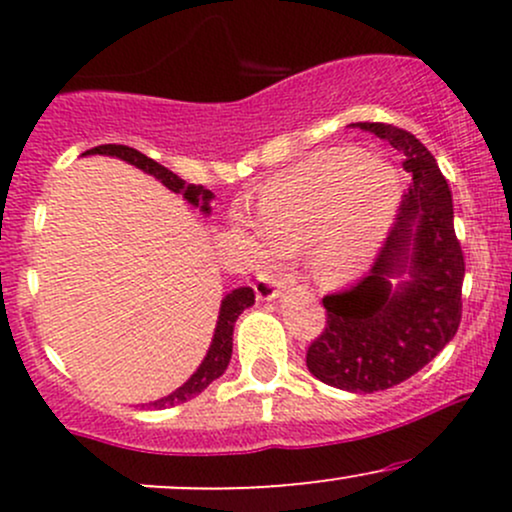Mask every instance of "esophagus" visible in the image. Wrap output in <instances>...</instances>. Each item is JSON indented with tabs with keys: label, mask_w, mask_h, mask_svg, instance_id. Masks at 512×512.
<instances>
[{
	"label": "esophagus",
	"mask_w": 512,
	"mask_h": 512,
	"mask_svg": "<svg viewBox=\"0 0 512 512\" xmlns=\"http://www.w3.org/2000/svg\"><path fill=\"white\" fill-rule=\"evenodd\" d=\"M255 293H257V301H276V298L284 293V284L272 279V276L262 274L255 284Z\"/></svg>",
	"instance_id": "1"
}]
</instances>
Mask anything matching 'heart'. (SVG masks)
Masks as SVG:
<instances>
[{
	"label": "heart",
	"mask_w": 512,
	"mask_h": 512,
	"mask_svg": "<svg viewBox=\"0 0 512 512\" xmlns=\"http://www.w3.org/2000/svg\"><path fill=\"white\" fill-rule=\"evenodd\" d=\"M402 195V175L392 163L361 151H322L262 190L252 228L255 255L272 260L308 245L317 276L351 279L383 250Z\"/></svg>",
	"instance_id": "1"
}]
</instances>
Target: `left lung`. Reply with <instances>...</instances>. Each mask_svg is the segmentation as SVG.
I'll list each match as a JSON object with an SVG mask.
<instances>
[{
	"mask_svg": "<svg viewBox=\"0 0 512 512\" xmlns=\"http://www.w3.org/2000/svg\"><path fill=\"white\" fill-rule=\"evenodd\" d=\"M404 156L411 185L385 248L354 286L325 296V332L310 344L308 370L346 392L395 387L431 363L462 317L464 257L450 187L414 134L383 122H354Z\"/></svg>",
	"mask_w": 512,
	"mask_h": 512,
	"instance_id": "1",
	"label": "left lung"
}]
</instances>
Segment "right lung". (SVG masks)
<instances>
[{
	"mask_svg": "<svg viewBox=\"0 0 512 512\" xmlns=\"http://www.w3.org/2000/svg\"><path fill=\"white\" fill-rule=\"evenodd\" d=\"M81 156L120 158V161L129 163V166L144 170L146 175L156 178L163 187H168L170 192H175V195H182V199H185L190 207L202 211V216L211 214V199H214V192L204 190L202 185H190V182L182 180L180 175H175L173 170L163 168L161 163H156L154 158L144 156L142 151L129 149V146H122V144H103V146H96V149L84 151ZM250 305H255V291H252L250 286H240V289H233L231 293H226L221 301L219 320H216V330H214V337H211L207 356L202 358V363H199L195 373H192L190 378L178 387V390H173L170 395L161 399H154V402L149 404H142V407H149V409L178 407V404L187 402V399L197 397L199 392L207 390L216 378H221V375L226 373L228 361H231V354H233V327H236V320L240 317V313H243L245 308H250Z\"/></svg>",
	"mask_w": 512,
	"mask_h": 512,
	"instance_id": "obj_1",
	"label": "right lung"
}]
</instances>
